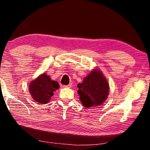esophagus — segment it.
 I'll list each match as a JSON object with an SVG mask.
<instances>
[{
  "instance_id": "obj_1",
  "label": "esophagus",
  "mask_w": 150,
  "mask_h": 150,
  "mask_svg": "<svg viewBox=\"0 0 150 150\" xmlns=\"http://www.w3.org/2000/svg\"><path fill=\"white\" fill-rule=\"evenodd\" d=\"M71 87H72L71 83H70V84L67 85H64V86H63V87H65V88H71Z\"/></svg>"
}]
</instances>
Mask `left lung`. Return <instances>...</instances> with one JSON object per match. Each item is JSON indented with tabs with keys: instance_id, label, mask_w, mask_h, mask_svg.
<instances>
[{
	"instance_id": "8db88e82",
	"label": "left lung",
	"mask_w": 150,
	"mask_h": 150,
	"mask_svg": "<svg viewBox=\"0 0 150 150\" xmlns=\"http://www.w3.org/2000/svg\"><path fill=\"white\" fill-rule=\"evenodd\" d=\"M77 87L79 99L86 108L102 105L108 96V83L99 69H95L91 71Z\"/></svg>"
}]
</instances>
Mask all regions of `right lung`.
Listing matches in <instances>:
<instances>
[{
	"label": "right lung",
	"instance_id": "1",
	"mask_svg": "<svg viewBox=\"0 0 150 150\" xmlns=\"http://www.w3.org/2000/svg\"><path fill=\"white\" fill-rule=\"evenodd\" d=\"M59 88L57 81L51 79L49 75L43 73L30 83L29 91L33 99L40 104H47Z\"/></svg>",
	"mask_w": 150,
	"mask_h": 150
}]
</instances>
